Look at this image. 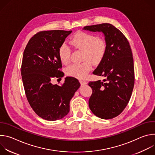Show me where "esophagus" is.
Masks as SVG:
<instances>
[{
  "label": "esophagus",
  "mask_w": 155,
  "mask_h": 155,
  "mask_svg": "<svg viewBox=\"0 0 155 155\" xmlns=\"http://www.w3.org/2000/svg\"><path fill=\"white\" fill-rule=\"evenodd\" d=\"M80 83L81 85H84V84H86L87 83L86 81H84V80H80Z\"/></svg>",
  "instance_id": "obj_1"
}]
</instances>
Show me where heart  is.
<instances>
[{
  "label": "heart",
  "instance_id": "obj_1",
  "mask_svg": "<svg viewBox=\"0 0 155 155\" xmlns=\"http://www.w3.org/2000/svg\"><path fill=\"white\" fill-rule=\"evenodd\" d=\"M72 45L77 49L83 51V61L80 64H73L66 69V73L69 76L83 79L87 77L91 69V64L100 62L105 55L107 43L101 38L84 32L76 33L71 38ZM60 61L64 64L70 62L71 49L66 43H62L58 50Z\"/></svg>",
  "mask_w": 155,
  "mask_h": 155
}]
</instances>
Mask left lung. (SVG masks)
Here are the masks:
<instances>
[{"label": "left lung", "mask_w": 155, "mask_h": 155, "mask_svg": "<svg viewBox=\"0 0 155 155\" xmlns=\"http://www.w3.org/2000/svg\"><path fill=\"white\" fill-rule=\"evenodd\" d=\"M83 29L102 32L107 43L105 55L93 72L105 79L88 83L93 90L90 108L99 118H114L127 106L134 87V61L129 43L119 29L109 23L87 26Z\"/></svg>", "instance_id": "1"}]
</instances>
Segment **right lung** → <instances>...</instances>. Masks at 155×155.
Masks as SVG:
<instances>
[{"label":"right lung","mask_w":155,"mask_h":155,"mask_svg":"<svg viewBox=\"0 0 155 155\" xmlns=\"http://www.w3.org/2000/svg\"><path fill=\"white\" fill-rule=\"evenodd\" d=\"M72 31L39 32L29 41L24 51L21 73L27 99L35 114L48 121L60 120L70 110V101L80 86L78 80L65 78L62 86L53 84V78H61L60 46Z\"/></svg>","instance_id":"obj_1"}]
</instances>
